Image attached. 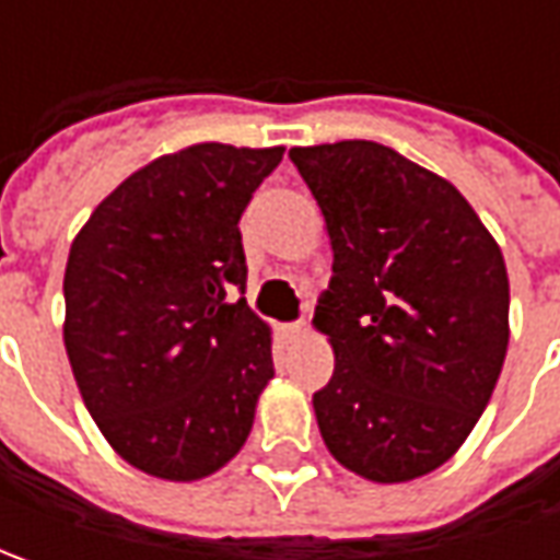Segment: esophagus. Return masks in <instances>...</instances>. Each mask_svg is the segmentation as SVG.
<instances>
[{
	"mask_svg": "<svg viewBox=\"0 0 560 560\" xmlns=\"http://www.w3.org/2000/svg\"><path fill=\"white\" fill-rule=\"evenodd\" d=\"M280 334H283V339H299V336L305 334V324H302V320H295V324H283V327H280Z\"/></svg>",
	"mask_w": 560,
	"mask_h": 560,
	"instance_id": "obj_1",
	"label": "esophagus"
}]
</instances>
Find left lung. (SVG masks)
Here are the masks:
<instances>
[{
    "label": "left lung",
    "mask_w": 560,
    "mask_h": 560,
    "mask_svg": "<svg viewBox=\"0 0 560 560\" xmlns=\"http://www.w3.org/2000/svg\"><path fill=\"white\" fill-rule=\"evenodd\" d=\"M320 205L334 277L314 324L336 368L314 393L336 462L374 483L445 464L508 352L502 248L448 180L371 140L290 149Z\"/></svg>",
    "instance_id": "left-lung-1"
}]
</instances>
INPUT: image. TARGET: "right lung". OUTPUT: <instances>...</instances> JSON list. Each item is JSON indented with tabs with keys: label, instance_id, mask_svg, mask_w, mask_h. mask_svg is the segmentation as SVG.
<instances>
[{
	"label": "right lung",
	"instance_id": "add662e5",
	"mask_svg": "<svg viewBox=\"0 0 560 560\" xmlns=\"http://www.w3.org/2000/svg\"><path fill=\"white\" fill-rule=\"evenodd\" d=\"M283 145L199 142L130 174L77 233L65 349L86 411L124 462L202 480L248 440L273 376L246 305L240 218Z\"/></svg>",
	"mask_w": 560,
	"mask_h": 560
}]
</instances>
